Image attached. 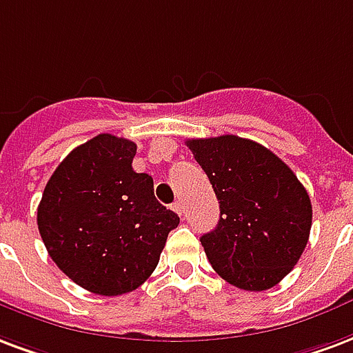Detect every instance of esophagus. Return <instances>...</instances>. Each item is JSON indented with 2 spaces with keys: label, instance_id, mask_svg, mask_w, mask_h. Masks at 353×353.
I'll return each mask as SVG.
<instances>
[{
  "label": "esophagus",
  "instance_id": "1",
  "mask_svg": "<svg viewBox=\"0 0 353 353\" xmlns=\"http://www.w3.org/2000/svg\"><path fill=\"white\" fill-rule=\"evenodd\" d=\"M172 209H174V211L177 212V214H179V216H181L183 212H185V207H183V203L179 200L176 201V203H174V205H172Z\"/></svg>",
  "mask_w": 353,
  "mask_h": 353
}]
</instances>
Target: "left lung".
I'll return each instance as SVG.
<instances>
[{"label": "left lung", "instance_id": "8db88e82", "mask_svg": "<svg viewBox=\"0 0 353 353\" xmlns=\"http://www.w3.org/2000/svg\"><path fill=\"white\" fill-rule=\"evenodd\" d=\"M220 203L216 228L201 236L220 278L266 290L294 268L309 241L313 207L294 172L268 148L222 134L187 141Z\"/></svg>", "mask_w": 353, "mask_h": 353}]
</instances>
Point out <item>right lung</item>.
Segmentation results:
<instances>
[{
    "label": "right lung",
    "instance_id": "obj_1",
    "mask_svg": "<svg viewBox=\"0 0 353 353\" xmlns=\"http://www.w3.org/2000/svg\"><path fill=\"white\" fill-rule=\"evenodd\" d=\"M134 153L128 139L94 137L66 155L39 203L37 224L50 257L94 294L141 287L179 224L155 200L152 176L133 170Z\"/></svg>",
    "mask_w": 353,
    "mask_h": 353
}]
</instances>
